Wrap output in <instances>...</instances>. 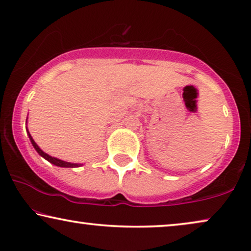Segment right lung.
<instances>
[{
  "label": "right lung",
  "mask_w": 251,
  "mask_h": 251,
  "mask_svg": "<svg viewBox=\"0 0 251 251\" xmlns=\"http://www.w3.org/2000/svg\"><path fill=\"white\" fill-rule=\"evenodd\" d=\"M27 133H28V135H29L30 142H31V144H33V147L35 148V150H36L37 152L40 153L42 157L45 158V159H47L48 161H50L51 164H53L55 166H59V167H79V166H80L79 164H72V162H66V161H62L60 159H56V158H54V157L49 156V154L43 152V151H42L40 148H38V146L36 143H35V141L33 140V137H31V135L29 134V132H28V130H27Z\"/></svg>",
  "instance_id": "obj_1"
}]
</instances>
